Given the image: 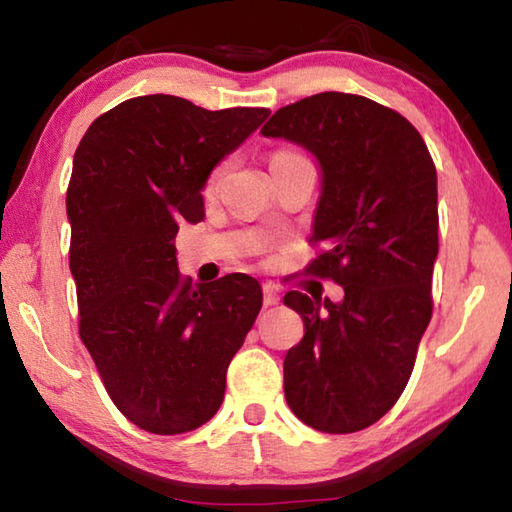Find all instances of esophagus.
Returning a JSON list of instances; mask_svg holds the SVG:
<instances>
[{"instance_id": "1", "label": "esophagus", "mask_w": 512, "mask_h": 512, "mask_svg": "<svg viewBox=\"0 0 512 512\" xmlns=\"http://www.w3.org/2000/svg\"><path fill=\"white\" fill-rule=\"evenodd\" d=\"M277 302H280V291H277L273 284H264V305L273 307Z\"/></svg>"}]
</instances>
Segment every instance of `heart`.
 <instances>
[{"instance_id": "obj_1", "label": "heart", "mask_w": 512, "mask_h": 512, "mask_svg": "<svg viewBox=\"0 0 512 512\" xmlns=\"http://www.w3.org/2000/svg\"><path fill=\"white\" fill-rule=\"evenodd\" d=\"M277 155H282V153H277Z\"/></svg>"}]
</instances>
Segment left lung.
<instances>
[{
	"label": "left lung",
	"mask_w": 512,
	"mask_h": 512,
	"mask_svg": "<svg viewBox=\"0 0 512 512\" xmlns=\"http://www.w3.org/2000/svg\"><path fill=\"white\" fill-rule=\"evenodd\" d=\"M262 135L316 158L311 241L325 253L309 273L343 287L339 302L284 296L305 320V336L284 359V397L318 431H361L400 400L431 320L436 167L400 112L357 94L300 99L277 110Z\"/></svg>",
	"instance_id": "left-lung-1"
}]
</instances>
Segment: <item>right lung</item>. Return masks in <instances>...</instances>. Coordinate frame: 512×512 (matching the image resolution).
Segmentation results:
<instances>
[{
	"label": "right lung",
	"instance_id": "obj_1",
	"mask_svg": "<svg viewBox=\"0 0 512 512\" xmlns=\"http://www.w3.org/2000/svg\"><path fill=\"white\" fill-rule=\"evenodd\" d=\"M268 115L149 94L94 119L74 153L67 219L79 332L110 400L144 431L185 433L219 411L225 372L262 309L250 275L183 280L173 239L183 221L205 219L212 169Z\"/></svg>",
	"mask_w": 512,
	"mask_h": 512
}]
</instances>
